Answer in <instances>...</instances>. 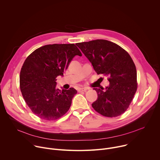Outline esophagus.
<instances>
[{
  "label": "esophagus",
  "instance_id": "1",
  "mask_svg": "<svg viewBox=\"0 0 160 160\" xmlns=\"http://www.w3.org/2000/svg\"><path fill=\"white\" fill-rule=\"evenodd\" d=\"M87 88H78V92H83V91L87 90Z\"/></svg>",
  "mask_w": 160,
  "mask_h": 160
}]
</instances>
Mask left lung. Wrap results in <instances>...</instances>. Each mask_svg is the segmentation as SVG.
I'll return each mask as SVG.
<instances>
[{
  "instance_id": "1",
  "label": "left lung",
  "mask_w": 160,
  "mask_h": 160,
  "mask_svg": "<svg viewBox=\"0 0 160 160\" xmlns=\"http://www.w3.org/2000/svg\"><path fill=\"white\" fill-rule=\"evenodd\" d=\"M96 72L108 77L106 90L94 88L98 99L92 108L101 115L117 117L124 113L138 88L135 65L129 54L112 42L98 39L76 43Z\"/></svg>"
}]
</instances>
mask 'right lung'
Listing matches in <instances>:
<instances>
[{
  "instance_id": "add662e5",
  "label": "right lung",
  "mask_w": 160,
  "mask_h": 160,
  "mask_svg": "<svg viewBox=\"0 0 160 160\" xmlns=\"http://www.w3.org/2000/svg\"><path fill=\"white\" fill-rule=\"evenodd\" d=\"M82 53L73 43L45 45L25 59L20 72V90L27 104L36 116L55 120L69 110L77 91L56 88V78L63 75L71 61Z\"/></svg>"
}]
</instances>
